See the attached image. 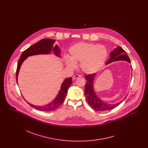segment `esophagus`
Here are the masks:
<instances>
[{"label":"esophagus","mask_w":148,"mask_h":148,"mask_svg":"<svg viewBox=\"0 0 148 148\" xmlns=\"http://www.w3.org/2000/svg\"><path fill=\"white\" fill-rule=\"evenodd\" d=\"M82 76L81 75H79V74H77V75H75L74 76H73V80H75L77 78H78V77H82Z\"/></svg>","instance_id":"obj_1"}]
</instances>
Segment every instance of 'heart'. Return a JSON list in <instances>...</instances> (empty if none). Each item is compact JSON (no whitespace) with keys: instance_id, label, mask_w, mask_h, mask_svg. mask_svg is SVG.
<instances>
[{"instance_id":"b5f03b06","label":"heart","mask_w":148,"mask_h":148,"mask_svg":"<svg viewBox=\"0 0 148 148\" xmlns=\"http://www.w3.org/2000/svg\"><path fill=\"white\" fill-rule=\"evenodd\" d=\"M69 58H66V64L74 68L76 64L80 63V68L85 73H96L105 63L108 51L103 45L89 42H79L69 50Z\"/></svg>"}]
</instances>
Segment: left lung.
<instances>
[{"label": "left lung", "instance_id": "8db88e82", "mask_svg": "<svg viewBox=\"0 0 148 148\" xmlns=\"http://www.w3.org/2000/svg\"><path fill=\"white\" fill-rule=\"evenodd\" d=\"M118 60H125L130 63V60L129 59V57L127 55L126 51L120 47H118L110 53V58L109 59L106 64ZM95 74V73H93L86 75L85 76V78L87 80V82L86 83L85 86L84 90L86 100L89 106L96 111L104 112L113 109L117 106H119L123 100L115 104H109L104 102L99 98L97 95L95 94L93 88V81Z\"/></svg>", "mask_w": 148, "mask_h": 148}]
</instances>
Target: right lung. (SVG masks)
<instances>
[{
  "instance_id": "right-lung-1",
  "label": "right lung",
  "mask_w": 148,
  "mask_h": 148,
  "mask_svg": "<svg viewBox=\"0 0 148 148\" xmlns=\"http://www.w3.org/2000/svg\"><path fill=\"white\" fill-rule=\"evenodd\" d=\"M55 42H56V40H54V39H51L48 38L43 39L40 40V41L36 42L33 45L30 46L28 49H27L23 51V53L21 54V56L19 59L16 71V80L17 83H18V75L20 68L21 66V64L24 61V60H25L27 58H28V56H32L34 55H38V54H50V51L53 50L56 56L60 57L59 55L60 54V50L59 49L58 45H55L54 47H53ZM71 82H72V77H68L65 79L62 84L60 90L56 98L51 103L48 104L46 106H34L32 104L29 103L28 102L27 103L29 106L40 111L51 112V111L54 110L58 108H59L63 103L65 96L67 94L68 90L72 83Z\"/></svg>"
}]
</instances>
